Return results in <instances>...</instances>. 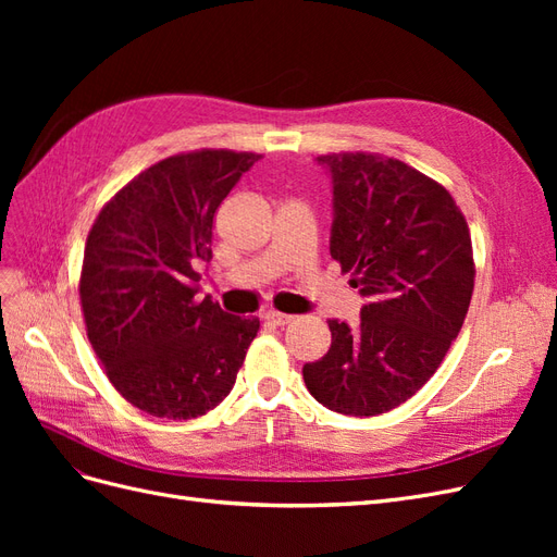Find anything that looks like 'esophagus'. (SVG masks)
Segmentation results:
<instances>
[{
	"instance_id": "obj_1",
	"label": "esophagus",
	"mask_w": 557,
	"mask_h": 557,
	"mask_svg": "<svg viewBox=\"0 0 557 557\" xmlns=\"http://www.w3.org/2000/svg\"><path fill=\"white\" fill-rule=\"evenodd\" d=\"M264 318H267V323L278 325V327L288 325V323H293V320H295V315H288V313H278V311H269Z\"/></svg>"
}]
</instances>
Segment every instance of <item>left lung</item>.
Returning <instances> with one entry per match:
<instances>
[{
  "label": "left lung",
  "mask_w": 557,
  "mask_h": 557,
  "mask_svg": "<svg viewBox=\"0 0 557 557\" xmlns=\"http://www.w3.org/2000/svg\"><path fill=\"white\" fill-rule=\"evenodd\" d=\"M330 252L367 305L350 330L330 320L327 356L301 369L330 411L379 416L413 397L444 362L474 293V250L442 183L381 153H327Z\"/></svg>",
  "instance_id": "1"
}]
</instances>
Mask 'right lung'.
<instances>
[{
	"label": "right lung",
	"instance_id": "add662e5",
	"mask_svg": "<svg viewBox=\"0 0 557 557\" xmlns=\"http://www.w3.org/2000/svg\"><path fill=\"white\" fill-rule=\"evenodd\" d=\"M258 153L199 148L150 164L90 227L78 278L88 339L111 385L156 418L190 420L221 404L260 330L197 297L213 215Z\"/></svg>",
	"mask_w": 557,
	"mask_h": 557
}]
</instances>
